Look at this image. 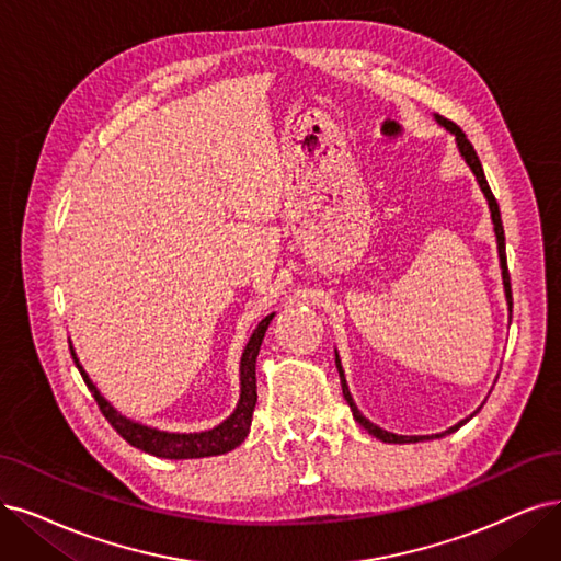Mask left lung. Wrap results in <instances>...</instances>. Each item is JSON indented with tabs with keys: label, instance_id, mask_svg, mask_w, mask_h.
I'll list each match as a JSON object with an SVG mask.
<instances>
[{
	"label": "left lung",
	"instance_id": "1",
	"mask_svg": "<svg viewBox=\"0 0 561 561\" xmlns=\"http://www.w3.org/2000/svg\"><path fill=\"white\" fill-rule=\"evenodd\" d=\"M434 119H437L446 131H450V134L455 136V142H458V150H460L462 159L467 161V165L471 169V173L476 175V182H479L481 192H483V196H485V201H488V207H490V219H492V224H494V236H496V254H500L502 282H504V296H506V305H508V319H511V314H513V296H511V277H508V267H506V238H504V226H502L500 205H496V198H494V196H492V192H490V184H488V180H485L481 159H479V154H476L473 145H471V142L467 140V136L462 134V129L458 127V124H453L450 119H446V117H442V115H434ZM335 365H337V371H340V381H342L344 400L348 402L351 411H354V419H356V421H358V423H360V425L371 434V437H377V439H381V442H386V444H416V442L442 439V437H446V434H450V432H455V430H460L465 423H469V421L476 416V413L481 411V407H479V409H476V411L471 413L469 419H465V421H460V423H455L453 427H448V430H444V432H439V434H413V437H407V434L388 432V430H381L379 425L371 423L369 419H365L363 413H360V409L356 407L354 398H351L348 386H346V377H344V369H342V360H340V354H337V351H335Z\"/></svg>",
	"mask_w": 561,
	"mask_h": 561
}]
</instances>
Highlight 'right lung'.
<instances>
[{
  "mask_svg": "<svg viewBox=\"0 0 561 561\" xmlns=\"http://www.w3.org/2000/svg\"><path fill=\"white\" fill-rule=\"evenodd\" d=\"M273 319H275V314H267L265 319H261L259 325L254 328L252 337L247 340V344L242 348L240 398H238L233 413L226 421H221L219 425H215L210 430H203V432H169V430L150 427V425H142L138 421L122 416V413L101 396L99 388L92 383L88 371L82 369L73 346H71V356H73L78 371L82 375V381L88 383L90 392L94 396L101 413L117 430L122 439H127L131 446L150 453V455H157V458H165V460L210 458V455H221V453L238 448L247 439L249 425H252V416H254V407H256V358H259V351H261V344L265 337V330Z\"/></svg>",
  "mask_w": 561,
  "mask_h": 561,
  "instance_id": "obj_1",
  "label": "right lung"
}]
</instances>
